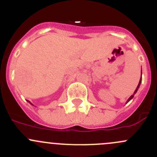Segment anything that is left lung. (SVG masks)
Instances as JSON below:
<instances>
[{"label":"left lung","mask_w":157,"mask_h":157,"mask_svg":"<svg viewBox=\"0 0 157 157\" xmlns=\"http://www.w3.org/2000/svg\"><path fill=\"white\" fill-rule=\"evenodd\" d=\"M141 79H140V81H139V83H138V86H137V88H136L135 91H134V94H133V95H131V96H130V98H129V99L127 100V102H129V101H130V100H131V99H132L133 98H134V94H136V92H137V91H138V88H139V86H140V84H141Z\"/></svg>","instance_id":"left-lung-1"}]
</instances>
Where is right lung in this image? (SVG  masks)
I'll return each mask as SVG.
<instances>
[{"mask_svg":"<svg viewBox=\"0 0 157 157\" xmlns=\"http://www.w3.org/2000/svg\"><path fill=\"white\" fill-rule=\"evenodd\" d=\"M30 104H31V103H30Z\"/></svg>","mask_w":157,"mask_h":157,"instance_id":"1","label":"right lung"}]
</instances>
